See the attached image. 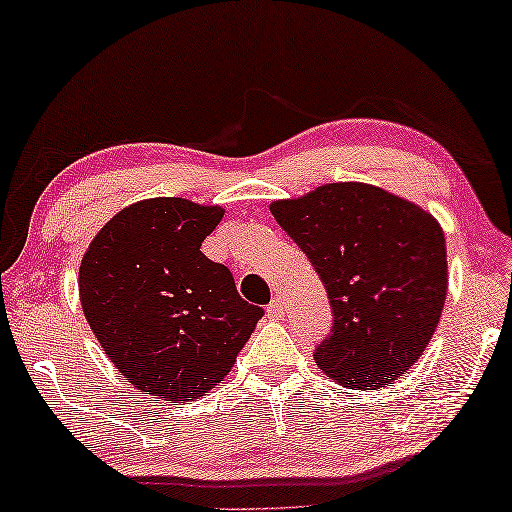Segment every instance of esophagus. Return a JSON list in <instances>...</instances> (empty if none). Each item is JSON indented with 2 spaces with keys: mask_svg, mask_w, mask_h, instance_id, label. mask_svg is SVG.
Here are the masks:
<instances>
[{
  "mask_svg": "<svg viewBox=\"0 0 512 512\" xmlns=\"http://www.w3.org/2000/svg\"><path fill=\"white\" fill-rule=\"evenodd\" d=\"M284 314V303L279 298H275L272 300V303L268 305V317L270 319H279Z\"/></svg>",
  "mask_w": 512,
  "mask_h": 512,
  "instance_id": "obj_1",
  "label": "esophagus"
}]
</instances>
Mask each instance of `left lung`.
Instances as JSON below:
<instances>
[{"label":"left lung","instance_id":"1","mask_svg":"<svg viewBox=\"0 0 512 512\" xmlns=\"http://www.w3.org/2000/svg\"><path fill=\"white\" fill-rule=\"evenodd\" d=\"M326 286L333 328L314 361L335 382L380 389L415 366L443 312L447 249L429 212L340 181L270 205Z\"/></svg>","mask_w":512,"mask_h":512}]
</instances>
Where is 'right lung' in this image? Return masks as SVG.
Instances as JSON below:
<instances>
[{
	"label": "right lung",
	"mask_w": 512,
	"mask_h": 512,
	"mask_svg": "<svg viewBox=\"0 0 512 512\" xmlns=\"http://www.w3.org/2000/svg\"><path fill=\"white\" fill-rule=\"evenodd\" d=\"M221 207L151 198L125 207L83 254L79 296L104 354L137 389L193 401L223 382L263 310L200 247Z\"/></svg>",
	"instance_id": "right-lung-1"
}]
</instances>
